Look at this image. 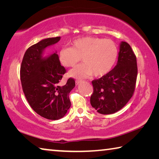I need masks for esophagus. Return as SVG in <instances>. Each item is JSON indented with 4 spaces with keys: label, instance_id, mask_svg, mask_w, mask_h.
<instances>
[{
    "label": "esophagus",
    "instance_id": "1",
    "mask_svg": "<svg viewBox=\"0 0 159 159\" xmlns=\"http://www.w3.org/2000/svg\"><path fill=\"white\" fill-rule=\"evenodd\" d=\"M82 82L81 80H76V85H79Z\"/></svg>",
    "mask_w": 159,
    "mask_h": 159
}]
</instances>
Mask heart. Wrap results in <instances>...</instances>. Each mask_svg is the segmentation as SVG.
Here are the masks:
<instances>
[{
    "mask_svg": "<svg viewBox=\"0 0 159 159\" xmlns=\"http://www.w3.org/2000/svg\"><path fill=\"white\" fill-rule=\"evenodd\" d=\"M71 45V48H62L59 51L58 59L61 65L74 67L81 57L84 62L69 71L71 77L104 76L116 61L118 48L111 40L85 36L75 39Z\"/></svg>",
    "mask_w": 159,
    "mask_h": 159,
    "instance_id": "1",
    "label": "heart"
}]
</instances>
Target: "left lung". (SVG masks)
I'll use <instances>...</instances> for the list:
<instances>
[{
	"label": "left lung",
	"mask_w": 159,
	"mask_h": 159,
	"mask_svg": "<svg viewBox=\"0 0 159 159\" xmlns=\"http://www.w3.org/2000/svg\"><path fill=\"white\" fill-rule=\"evenodd\" d=\"M137 75L136 56L130 45L122 41L116 65L108 74L92 81L91 105L102 114H111L119 111L133 95Z\"/></svg>",
	"instance_id": "8db88e82"
}]
</instances>
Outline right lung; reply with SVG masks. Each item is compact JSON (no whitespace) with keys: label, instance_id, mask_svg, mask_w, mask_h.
I'll use <instances>...</instances> for the list:
<instances>
[{"label":"right lung","instance_id":"add662e5","mask_svg":"<svg viewBox=\"0 0 159 159\" xmlns=\"http://www.w3.org/2000/svg\"><path fill=\"white\" fill-rule=\"evenodd\" d=\"M60 37L48 38L31 45L24 55L20 68L23 92L34 111L50 120L64 117L71 107L69 93L75 80L69 79L64 85L60 81L66 70L60 64L57 51L43 57L45 48L57 43Z\"/></svg>","mask_w":159,"mask_h":159}]
</instances>
